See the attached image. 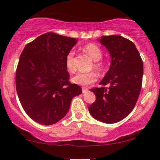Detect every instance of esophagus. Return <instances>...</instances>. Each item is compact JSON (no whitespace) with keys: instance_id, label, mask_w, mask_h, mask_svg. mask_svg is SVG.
<instances>
[{"instance_id":"1","label":"esophagus","mask_w":160,"mask_h":160,"mask_svg":"<svg viewBox=\"0 0 160 160\" xmlns=\"http://www.w3.org/2000/svg\"><path fill=\"white\" fill-rule=\"evenodd\" d=\"M88 91V88H86V87H82V93H85L86 92Z\"/></svg>"}]
</instances>
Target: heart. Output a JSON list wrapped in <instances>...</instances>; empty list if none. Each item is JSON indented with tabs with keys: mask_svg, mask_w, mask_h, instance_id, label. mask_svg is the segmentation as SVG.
<instances>
[{
	"mask_svg": "<svg viewBox=\"0 0 160 160\" xmlns=\"http://www.w3.org/2000/svg\"><path fill=\"white\" fill-rule=\"evenodd\" d=\"M84 51L94 60V68L98 71H102L104 68V64L102 61L103 52L100 47L95 43H89L83 47ZM74 51L71 50L66 56L65 65L66 68L71 73L76 71V65L74 63ZM97 80V74L95 72L82 73L80 72L74 76L71 81L79 86H88L95 82Z\"/></svg>",
	"mask_w": 160,
	"mask_h": 160,
	"instance_id": "heart-1",
	"label": "heart"
}]
</instances>
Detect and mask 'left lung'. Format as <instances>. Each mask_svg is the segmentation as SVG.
Here are the masks:
<instances>
[{
  "instance_id": "8db88e82",
  "label": "left lung",
  "mask_w": 160,
  "mask_h": 160,
  "mask_svg": "<svg viewBox=\"0 0 160 160\" xmlns=\"http://www.w3.org/2000/svg\"><path fill=\"white\" fill-rule=\"evenodd\" d=\"M99 41L109 51L111 67L99 83L102 87L91 89L96 99L89 111L97 120L114 123L135 108L142 85L143 62L135 45L123 37L102 36Z\"/></svg>"
}]
</instances>
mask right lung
<instances>
[{
  "label": "right lung",
  "mask_w": 160,
  "mask_h": 160,
  "mask_svg": "<svg viewBox=\"0 0 160 160\" xmlns=\"http://www.w3.org/2000/svg\"><path fill=\"white\" fill-rule=\"evenodd\" d=\"M78 39L48 32L25 46L16 73V88L24 111L38 123L52 125L67 114L72 98L81 94L69 82L66 56Z\"/></svg>",
  "instance_id": "1"
}]
</instances>
